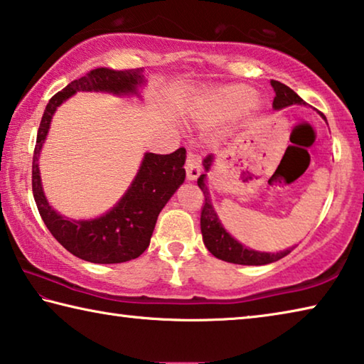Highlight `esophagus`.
I'll return each instance as SVG.
<instances>
[{"mask_svg":"<svg viewBox=\"0 0 364 364\" xmlns=\"http://www.w3.org/2000/svg\"><path fill=\"white\" fill-rule=\"evenodd\" d=\"M184 168H186V176L188 180H197V176L200 175L202 167H200V157L197 156L196 152L189 151L186 156V164H184Z\"/></svg>","mask_w":364,"mask_h":364,"instance_id":"1","label":"esophagus"}]
</instances>
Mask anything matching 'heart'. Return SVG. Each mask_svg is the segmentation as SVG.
I'll use <instances>...</instances> for the list:
<instances>
[{
  "mask_svg": "<svg viewBox=\"0 0 364 364\" xmlns=\"http://www.w3.org/2000/svg\"><path fill=\"white\" fill-rule=\"evenodd\" d=\"M249 96V90L244 86H225L213 93V104L215 109L220 114H226L230 110L236 109L245 97Z\"/></svg>",
  "mask_w": 364,
  "mask_h": 364,
  "instance_id": "obj_1",
  "label": "heart"
}]
</instances>
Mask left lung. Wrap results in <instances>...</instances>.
<instances>
[{"label": "left lung", "instance_id": "1", "mask_svg": "<svg viewBox=\"0 0 364 364\" xmlns=\"http://www.w3.org/2000/svg\"><path fill=\"white\" fill-rule=\"evenodd\" d=\"M271 86L274 90V101L273 107L274 109H282L287 106H292V104H305L304 100L295 93L294 90L289 88L284 83L276 82V80H271ZM212 165V156H208L204 160L205 170L210 168ZM197 186L200 188L202 193H204V204L200 208V231L202 237H204V244L212 255H215L220 260L230 262V263H237V264H268L273 262H278L279 258L286 257L291 254V250L278 252V254H267V252H257L244 247L242 244H239L236 239H232L230 234L225 231V228L221 226L220 220L215 213L213 207L210 204V199H208V191L205 188V175H200L199 180H197Z\"/></svg>", "mask_w": 364, "mask_h": 364}]
</instances>
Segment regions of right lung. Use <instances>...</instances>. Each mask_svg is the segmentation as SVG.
I'll return each mask as SVG.
<instances>
[{
	"mask_svg": "<svg viewBox=\"0 0 364 364\" xmlns=\"http://www.w3.org/2000/svg\"><path fill=\"white\" fill-rule=\"evenodd\" d=\"M143 70H114L97 67L49 100L36 134L32 165V189L43 221L56 241L82 260L91 263H122L138 258L149 247L157 217L178 186L184 181L186 149L171 154H146L136 178L119 204L104 217L72 221L49 207L41 189L38 154L45 141L54 110L77 91H107L114 95L136 93L143 83Z\"/></svg>",
	"mask_w": 364,
	"mask_h": 364,
	"instance_id": "obj_1",
	"label": "right lung"
}]
</instances>
